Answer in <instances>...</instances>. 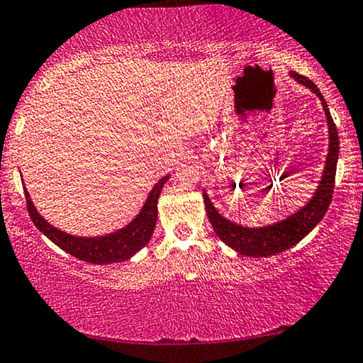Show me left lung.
Returning a JSON list of instances; mask_svg holds the SVG:
<instances>
[{
	"mask_svg": "<svg viewBox=\"0 0 363 363\" xmlns=\"http://www.w3.org/2000/svg\"><path fill=\"white\" fill-rule=\"evenodd\" d=\"M289 77L294 79L298 84L304 85L313 94L319 96L323 104L325 120H328L329 128V151L325 157V164L323 176H320L319 186L315 189L314 196L309 199V202L304 207H301L298 212L291 213L289 217L278 220L277 223L264 227H245L240 223H235L222 216L220 212L213 207V203L208 199L207 192L203 191V202H206V211L211 220L213 232L223 243L228 245L235 252L245 257L263 258L272 257L284 252L301 242L318 223L323 220V217L328 212L329 203L333 201L334 182H335V167L339 160V135L334 125L333 116H330L329 106L325 104L323 94H320L315 84H313L308 77L296 72H289Z\"/></svg>",
	"mask_w": 363,
	"mask_h": 363,
	"instance_id": "1",
	"label": "left lung"
}]
</instances>
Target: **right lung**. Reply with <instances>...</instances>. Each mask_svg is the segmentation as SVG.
<instances>
[{"instance_id":"add662e5","label":"right lung","mask_w":363,"mask_h":363,"mask_svg":"<svg viewBox=\"0 0 363 363\" xmlns=\"http://www.w3.org/2000/svg\"><path fill=\"white\" fill-rule=\"evenodd\" d=\"M169 177L171 176L167 174L155 184L150 196L146 197L145 203H143L141 211L136 213V217L130 223H126L125 227L118 228V230L106 235H99V237H79V235H70L57 227L50 225L38 212L26 187H24V194H26L30 220L34 222L39 232H43L50 242L57 245L59 248H62L64 252L72 255V257L82 259V262L94 264H110L130 259L133 255L140 252L141 248H145L147 242H150L157 220V199H160L162 186H164Z\"/></svg>"}]
</instances>
